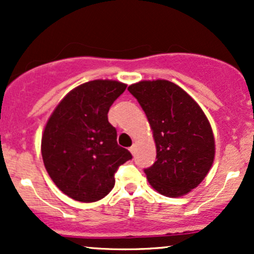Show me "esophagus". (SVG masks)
Segmentation results:
<instances>
[{
  "instance_id": "34e87169",
  "label": "esophagus",
  "mask_w": 254,
  "mask_h": 254,
  "mask_svg": "<svg viewBox=\"0 0 254 254\" xmlns=\"http://www.w3.org/2000/svg\"><path fill=\"white\" fill-rule=\"evenodd\" d=\"M129 150H130V153L132 154V155H135V153H136V144H132V145H131Z\"/></svg>"
}]
</instances>
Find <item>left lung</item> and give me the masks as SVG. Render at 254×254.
Here are the masks:
<instances>
[{
  "mask_svg": "<svg viewBox=\"0 0 254 254\" xmlns=\"http://www.w3.org/2000/svg\"><path fill=\"white\" fill-rule=\"evenodd\" d=\"M127 90L144 111L156 143V161L144 168L148 182L168 197L197 188L215 155L214 135L202 109L185 90L166 80L141 81Z\"/></svg>",
  "mask_w": 254,
  "mask_h": 254,
  "instance_id": "1",
  "label": "left lung"
}]
</instances>
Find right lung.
Returning <instances> with one entry per match:
<instances>
[{"label": "right lung", "mask_w": 254, "mask_h": 254, "mask_svg": "<svg viewBox=\"0 0 254 254\" xmlns=\"http://www.w3.org/2000/svg\"><path fill=\"white\" fill-rule=\"evenodd\" d=\"M127 84L94 80L72 89L58 104L42 138V155L49 176L66 196L95 202L115 186L119 166L132 159L117 143L110 124V107Z\"/></svg>", "instance_id": "1"}]
</instances>
